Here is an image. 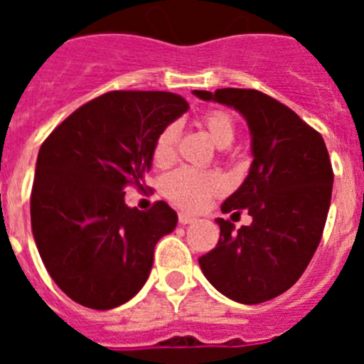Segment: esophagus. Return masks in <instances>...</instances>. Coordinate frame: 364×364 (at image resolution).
I'll use <instances>...</instances> for the list:
<instances>
[{
    "instance_id": "34e87169",
    "label": "esophagus",
    "mask_w": 364,
    "mask_h": 364,
    "mask_svg": "<svg viewBox=\"0 0 364 364\" xmlns=\"http://www.w3.org/2000/svg\"><path fill=\"white\" fill-rule=\"evenodd\" d=\"M178 222L182 226H188V224H193V222H197V218L191 217L188 213H178Z\"/></svg>"
}]
</instances>
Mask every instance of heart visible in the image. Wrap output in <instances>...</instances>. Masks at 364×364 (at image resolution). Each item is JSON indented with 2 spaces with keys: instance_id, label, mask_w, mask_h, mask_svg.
I'll return each instance as SVG.
<instances>
[{
  "instance_id": "obj_1",
  "label": "heart",
  "mask_w": 364,
  "mask_h": 364,
  "mask_svg": "<svg viewBox=\"0 0 364 364\" xmlns=\"http://www.w3.org/2000/svg\"><path fill=\"white\" fill-rule=\"evenodd\" d=\"M205 131L218 147H228L235 138V124L226 112L215 111L204 118ZM178 138V125H166L154 140L153 162L166 167L175 160V146ZM222 178L215 173H205L182 167L164 180V195L175 205L186 211L202 210L210 198L222 191Z\"/></svg>"
}]
</instances>
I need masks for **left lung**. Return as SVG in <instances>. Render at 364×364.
Segmentation results:
<instances>
[{"label":"left lung","mask_w":364,"mask_h":364,"mask_svg":"<svg viewBox=\"0 0 364 364\" xmlns=\"http://www.w3.org/2000/svg\"><path fill=\"white\" fill-rule=\"evenodd\" d=\"M193 95L242 114L253 156L240 188L220 208L222 213L246 210L253 222L235 230L230 220L217 218L220 239L198 264L231 301H269L299 281L323 237L333 186L326 144L290 107L255 89Z\"/></svg>","instance_id":"8db88e82"}]
</instances>
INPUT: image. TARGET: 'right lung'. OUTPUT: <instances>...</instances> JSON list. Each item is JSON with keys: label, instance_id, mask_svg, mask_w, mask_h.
Here are the masks:
<instances>
[{"label": "right lung", "instance_id": "1", "mask_svg": "<svg viewBox=\"0 0 364 364\" xmlns=\"http://www.w3.org/2000/svg\"><path fill=\"white\" fill-rule=\"evenodd\" d=\"M189 109L180 95L112 91L87 102L40 147L31 224L45 268L74 302L117 308L140 291L154 246L176 228L166 202L138 211L125 186L144 189L153 146Z\"/></svg>", "mask_w": 364, "mask_h": 364}]
</instances>
